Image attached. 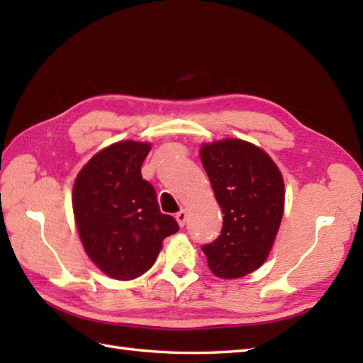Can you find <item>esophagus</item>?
I'll return each mask as SVG.
<instances>
[{"instance_id": "1", "label": "esophagus", "mask_w": 363, "mask_h": 363, "mask_svg": "<svg viewBox=\"0 0 363 363\" xmlns=\"http://www.w3.org/2000/svg\"><path fill=\"white\" fill-rule=\"evenodd\" d=\"M176 221H177V225L184 228V225H186V221H187V211L186 209H182L176 213Z\"/></svg>"}]
</instances>
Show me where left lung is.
Wrapping results in <instances>:
<instances>
[{
  "label": "left lung",
  "mask_w": 363,
  "mask_h": 363,
  "mask_svg": "<svg viewBox=\"0 0 363 363\" xmlns=\"http://www.w3.org/2000/svg\"><path fill=\"white\" fill-rule=\"evenodd\" d=\"M201 162L221 207L223 228L204 245L211 272L223 279L252 273L267 260L284 215V179L256 145L225 138L201 146Z\"/></svg>",
  "instance_id": "obj_1"
}]
</instances>
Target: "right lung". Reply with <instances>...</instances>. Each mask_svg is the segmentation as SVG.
<instances>
[{"instance_id": "obj_1", "label": "right lung", "mask_w": 363, "mask_h": 363, "mask_svg": "<svg viewBox=\"0 0 363 363\" xmlns=\"http://www.w3.org/2000/svg\"><path fill=\"white\" fill-rule=\"evenodd\" d=\"M150 143L125 140L96 152L76 177L73 212L87 256L107 276L129 281L156 262L164 238L179 230L162 213L140 168Z\"/></svg>"}]
</instances>
